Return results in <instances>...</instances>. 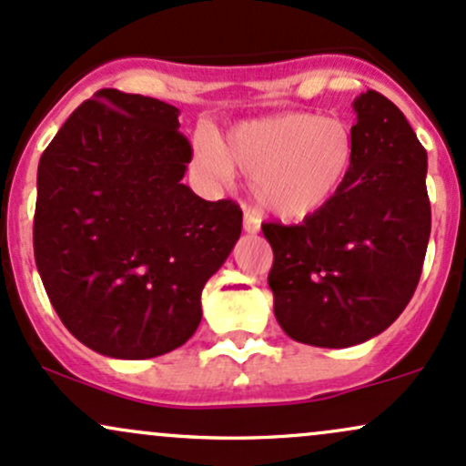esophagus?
Instances as JSON below:
<instances>
[{"label":"esophagus","instance_id":"obj_1","mask_svg":"<svg viewBox=\"0 0 466 466\" xmlns=\"http://www.w3.org/2000/svg\"><path fill=\"white\" fill-rule=\"evenodd\" d=\"M244 231L247 233H258L259 231V219L253 213H244Z\"/></svg>","mask_w":466,"mask_h":466}]
</instances>
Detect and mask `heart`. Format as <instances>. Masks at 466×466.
<instances>
[{
  "label": "heart",
  "mask_w": 466,
  "mask_h": 466,
  "mask_svg": "<svg viewBox=\"0 0 466 466\" xmlns=\"http://www.w3.org/2000/svg\"><path fill=\"white\" fill-rule=\"evenodd\" d=\"M196 160L216 180L235 169L250 177L255 202L268 216H317L346 187L354 165V136L343 120L308 112L242 120L218 138L200 129L193 138Z\"/></svg>",
  "instance_id": "b5f03b06"
}]
</instances>
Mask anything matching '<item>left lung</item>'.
<instances>
[{
  "label": "left lung",
  "mask_w": 466,
  "mask_h": 466,
  "mask_svg": "<svg viewBox=\"0 0 466 466\" xmlns=\"http://www.w3.org/2000/svg\"><path fill=\"white\" fill-rule=\"evenodd\" d=\"M352 107L354 165L341 193L301 224L261 227L277 323L315 348L388 330L414 295L431 233L427 151L405 114L374 90Z\"/></svg>",
  "instance_id": "obj_1"
}]
</instances>
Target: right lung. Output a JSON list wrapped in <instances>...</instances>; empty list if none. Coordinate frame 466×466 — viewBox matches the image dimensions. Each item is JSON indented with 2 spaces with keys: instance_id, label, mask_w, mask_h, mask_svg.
Wrapping results in <instances>:
<instances>
[{
  "instance_id": "right-lung-1",
  "label": "right lung",
  "mask_w": 466,
  "mask_h": 466,
  "mask_svg": "<svg viewBox=\"0 0 466 466\" xmlns=\"http://www.w3.org/2000/svg\"><path fill=\"white\" fill-rule=\"evenodd\" d=\"M177 116L158 98L98 90L39 160L36 270L64 326L103 357L189 341L202 289L242 233L235 202L182 185L191 145Z\"/></svg>"
}]
</instances>
